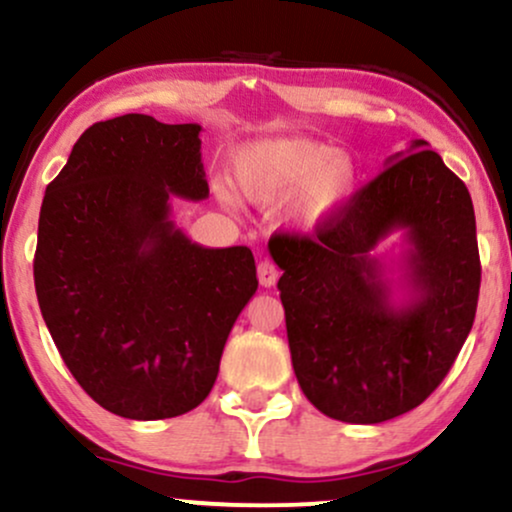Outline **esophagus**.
<instances>
[{"instance_id": "esophagus-1", "label": "esophagus", "mask_w": 512, "mask_h": 512, "mask_svg": "<svg viewBox=\"0 0 512 512\" xmlns=\"http://www.w3.org/2000/svg\"><path fill=\"white\" fill-rule=\"evenodd\" d=\"M277 277H280V273H277V268L273 266V263L270 261L258 263V282H261L263 287H273L277 282Z\"/></svg>"}]
</instances>
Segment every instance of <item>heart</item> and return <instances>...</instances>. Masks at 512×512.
<instances>
[{"mask_svg": "<svg viewBox=\"0 0 512 512\" xmlns=\"http://www.w3.org/2000/svg\"><path fill=\"white\" fill-rule=\"evenodd\" d=\"M232 180L246 201L275 208L289 201V220L299 230H318L351 199L356 168L334 147L311 137H268L246 144L232 161ZM232 204V192L223 189Z\"/></svg>", "mask_w": 512, "mask_h": 512, "instance_id": "heart-1", "label": "heart"}]
</instances>
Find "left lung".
Segmentation results:
<instances>
[{"mask_svg": "<svg viewBox=\"0 0 512 512\" xmlns=\"http://www.w3.org/2000/svg\"><path fill=\"white\" fill-rule=\"evenodd\" d=\"M384 166L313 237L268 244L299 387L351 425L399 418L439 387L475 323L482 282L465 182L425 140ZM396 229L407 249L391 281L374 249Z\"/></svg>", "mask_w": 512, "mask_h": 512, "instance_id": "1", "label": "left lung"}]
</instances>
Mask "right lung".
Here are the masks:
<instances>
[{"label": "right lung", "instance_id": "add662e5", "mask_svg": "<svg viewBox=\"0 0 512 512\" xmlns=\"http://www.w3.org/2000/svg\"><path fill=\"white\" fill-rule=\"evenodd\" d=\"M199 132L144 113L94 123L42 199V318L80 387L121 418L197 408L258 289L249 246L208 249L170 220V197H208Z\"/></svg>", "mask_w": 512, "mask_h": 512}]
</instances>
